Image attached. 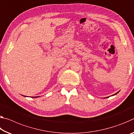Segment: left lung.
Returning <instances> with one entry per match:
<instances>
[{
  "instance_id": "obj_1",
  "label": "left lung",
  "mask_w": 134,
  "mask_h": 134,
  "mask_svg": "<svg viewBox=\"0 0 134 134\" xmlns=\"http://www.w3.org/2000/svg\"><path fill=\"white\" fill-rule=\"evenodd\" d=\"M119 92H116L115 94H114V95H116V94H118V93H119ZM113 95H112V96H113ZM107 98H108V97H107Z\"/></svg>"
}]
</instances>
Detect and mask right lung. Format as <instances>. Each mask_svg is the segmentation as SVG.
I'll return each mask as SVG.
<instances>
[{
    "instance_id": "add662e5",
    "label": "right lung",
    "mask_w": 134,
    "mask_h": 134,
    "mask_svg": "<svg viewBox=\"0 0 134 134\" xmlns=\"http://www.w3.org/2000/svg\"><path fill=\"white\" fill-rule=\"evenodd\" d=\"M37 97H32V98H37Z\"/></svg>"
}]
</instances>
